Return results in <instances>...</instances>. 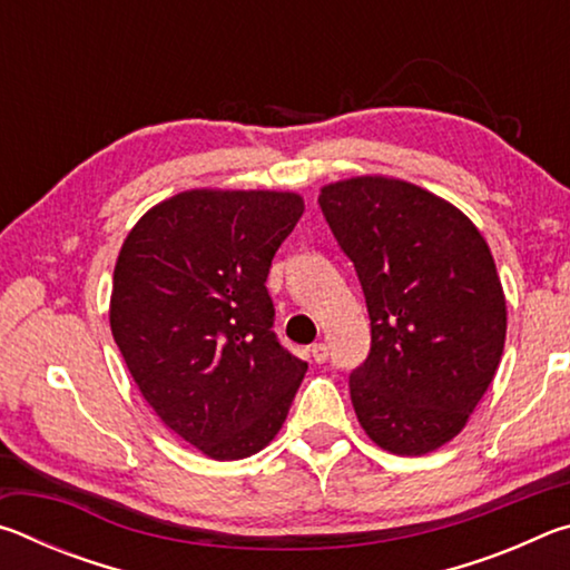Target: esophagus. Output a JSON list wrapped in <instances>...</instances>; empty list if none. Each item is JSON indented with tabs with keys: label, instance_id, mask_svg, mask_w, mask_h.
Instances as JSON below:
<instances>
[{
	"label": "esophagus",
	"instance_id": "1",
	"mask_svg": "<svg viewBox=\"0 0 570 570\" xmlns=\"http://www.w3.org/2000/svg\"><path fill=\"white\" fill-rule=\"evenodd\" d=\"M308 352H312V360L314 362H326V354H330V352H326V344L324 342H316V344H312V350H308Z\"/></svg>",
	"mask_w": 570,
	"mask_h": 570
}]
</instances>
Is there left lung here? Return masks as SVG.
Wrapping results in <instances>:
<instances>
[{
  "label": "left lung",
  "mask_w": 570,
  "mask_h": 570,
  "mask_svg": "<svg viewBox=\"0 0 570 570\" xmlns=\"http://www.w3.org/2000/svg\"><path fill=\"white\" fill-rule=\"evenodd\" d=\"M352 258L372 322V350L350 377L374 445L428 455L470 420L505 346L503 284L478 226L414 183L356 176L320 193Z\"/></svg>",
  "instance_id": "left-lung-1"
}]
</instances>
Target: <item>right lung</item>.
Returning a JSON list of instances; mask_svg holds the SVG:
<instances>
[{
	"instance_id": "1",
	"label": "right lung",
	"mask_w": 570,
	"mask_h": 570,
	"mask_svg": "<svg viewBox=\"0 0 570 570\" xmlns=\"http://www.w3.org/2000/svg\"><path fill=\"white\" fill-rule=\"evenodd\" d=\"M302 214L292 190L193 188L153 206L122 240L112 340L153 412L210 460L264 450L306 374L272 332L266 292Z\"/></svg>"
}]
</instances>
